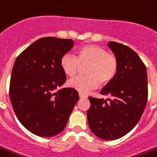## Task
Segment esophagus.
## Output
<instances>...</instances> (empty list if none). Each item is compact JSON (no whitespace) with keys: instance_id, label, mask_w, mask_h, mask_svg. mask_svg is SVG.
I'll use <instances>...</instances> for the list:
<instances>
[{"instance_id":"34e87169","label":"esophagus","mask_w":157,"mask_h":157,"mask_svg":"<svg viewBox=\"0 0 157 157\" xmlns=\"http://www.w3.org/2000/svg\"><path fill=\"white\" fill-rule=\"evenodd\" d=\"M79 97L81 98V99H85V98H87V95L86 94H84L82 93H79Z\"/></svg>"}]
</instances>
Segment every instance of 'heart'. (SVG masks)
Instances as JSON below:
<instances>
[{"mask_svg":"<svg viewBox=\"0 0 157 157\" xmlns=\"http://www.w3.org/2000/svg\"><path fill=\"white\" fill-rule=\"evenodd\" d=\"M81 65H88L86 70L87 76H78L69 81V87L82 94L95 89L101 84L109 83L118 72L119 62L117 57L107 53L102 47L87 44L82 46L77 56L64 54L61 57L60 66L68 76H75L78 73Z\"/></svg>","mask_w":157,"mask_h":157,"instance_id":"1","label":"heart"}]
</instances>
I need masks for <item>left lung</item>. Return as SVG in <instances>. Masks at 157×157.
Masks as SVG:
<instances>
[{
	"label": "left lung",
	"mask_w": 157,
	"mask_h": 157,
	"mask_svg": "<svg viewBox=\"0 0 157 157\" xmlns=\"http://www.w3.org/2000/svg\"><path fill=\"white\" fill-rule=\"evenodd\" d=\"M119 62L115 77L101 91L109 98L89 97L87 110L91 132L101 139L115 140L136 126L145 109L148 80L145 65L132 49L117 42L107 44Z\"/></svg>",
	"instance_id": "1"
}]
</instances>
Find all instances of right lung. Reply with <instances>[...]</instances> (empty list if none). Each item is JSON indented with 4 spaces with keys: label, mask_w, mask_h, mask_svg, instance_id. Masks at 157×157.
<instances>
[{
    "label": "right lung",
    "mask_w": 157,
    "mask_h": 157,
    "mask_svg": "<svg viewBox=\"0 0 157 157\" xmlns=\"http://www.w3.org/2000/svg\"><path fill=\"white\" fill-rule=\"evenodd\" d=\"M73 46L72 39L39 38L14 62L10 101L20 123L37 136L50 137L63 132L79 101L76 90L58 89L66 81L61 57Z\"/></svg>",
    "instance_id": "obj_1"
}]
</instances>
